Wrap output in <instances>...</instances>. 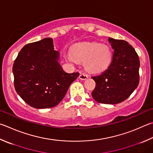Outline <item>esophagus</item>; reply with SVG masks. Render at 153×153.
Listing matches in <instances>:
<instances>
[{"label":"esophagus","instance_id":"obj_1","mask_svg":"<svg viewBox=\"0 0 153 153\" xmlns=\"http://www.w3.org/2000/svg\"><path fill=\"white\" fill-rule=\"evenodd\" d=\"M79 78L80 79H82V80H85L88 78V75L85 74V73H81L79 75Z\"/></svg>","mask_w":153,"mask_h":153}]
</instances>
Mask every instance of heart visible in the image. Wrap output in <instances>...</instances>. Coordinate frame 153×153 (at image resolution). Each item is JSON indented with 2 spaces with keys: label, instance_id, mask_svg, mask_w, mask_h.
<instances>
[{
  "label": "heart",
  "instance_id": "b5f03b06",
  "mask_svg": "<svg viewBox=\"0 0 153 153\" xmlns=\"http://www.w3.org/2000/svg\"><path fill=\"white\" fill-rule=\"evenodd\" d=\"M71 62H84L89 71L98 72L106 69L112 61V52L107 46L99 43H85L74 47L67 55Z\"/></svg>",
  "mask_w": 153,
  "mask_h": 153
}]
</instances>
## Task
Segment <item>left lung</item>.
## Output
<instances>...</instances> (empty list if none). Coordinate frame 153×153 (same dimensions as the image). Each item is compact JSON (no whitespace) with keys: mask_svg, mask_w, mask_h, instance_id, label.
I'll use <instances>...</instances> for the list:
<instances>
[{"mask_svg":"<svg viewBox=\"0 0 153 153\" xmlns=\"http://www.w3.org/2000/svg\"><path fill=\"white\" fill-rule=\"evenodd\" d=\"M114 54L109 67L91 77L96 87L93 98L101 104H116L131 95L139 84L140 60L137 52L124 40L108 38Z\"/></svg>","mask_w":153,"mask_h":153,"instance_id":"left-lung-1","label":"left lung"}]
</instances>
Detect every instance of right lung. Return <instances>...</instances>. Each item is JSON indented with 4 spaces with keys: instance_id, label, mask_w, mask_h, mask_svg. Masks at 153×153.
<instances>
[{
    "instance_id": "1",
    "label": "right lung",
    "mask_w": 153,
    "mask_h": 153,
    "mask_svg": "<svg viewBox=\"0 0 153 153\" xmlns=\"http://www.w3.org/2000/svg\"><path fill=\"white\" fill-rule=\"evenodd\" d=\"M51 38L25 45L13 67L14 85L19 96L37 109L53 108L64 98L79 74L63 71Z\"/></svg>"
}]
</instances>
